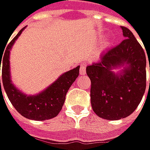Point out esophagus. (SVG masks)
Segmentation results:
<instances>
[{
	"label": "esophagus",
	"mask_w": 150,
	"mask_h": 150,
	"mask_svg": "<svg viewBox=\"0 0 150 150\" xmlns=\"http://www.w3.org/2000/svg\"><path fill=\"white\" fill-rule=\"evenodd\" d=\"M85 74H86V67H85V65L82 64L80 66V74L81 76H83Z\"/></svg>",
	"instance_id": "esophagus-1"
}]
</instances>
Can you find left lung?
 I'll use <instances>...</instances> for the list:
<instances>
[{
    "label": "left lung",
    "mask_w": 150,
    "mask_h": 150,
    "mask_svg": "<svg viewBox=\"0 0 150 150\" xmlns=\"http://www.w3.org/2000/svg\"><path fill=\"white\" fill-rule=\"evenodd\" d=\"M121 30L126 39L105 52L98 62L86 67L91 82L92 109L98 117L108 120L132 114L146 90L145 52L129 29L121 26ZM120 67L122 70L118 74L112 71Z\"/></svg>",
    "instance_id": "left-lung-1"
}]
</instances>
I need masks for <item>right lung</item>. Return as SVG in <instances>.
<instances>
[{
	"label": "right lung",
	"mask_w": 150,
	"mask_h": 150,
	"mask_svg": "<svg viewBox=\"0 0 150 150\" xmlns=\"http://www.w3.org/2000/svg\"><path fill=\"white\" fill-rule=\"evenodd\" d=\"M24 28L25 27H23L7 45L4 55L0 56V66L2 64V84L9 101L22 116L33 120H50L56 117L61 111L67 91L79 76L80 67L78 66L76 68L71 69L61 74L52 85L38 95L27 96L22 93L11 83L9 53L15 41L21 35ZM1 57H3L2 60L1 59Z\"/></svg>",
	"instance_id": "obj_1"
}]
</instances>
